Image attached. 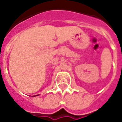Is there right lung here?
<instances>
[{
	"mask_svg": "<svg viewBox=\"0 0 122 122\" xmlns=\"http://www.w3.org/2000/svg\"><path fill=\"white\" fill-rule=\"evenodd\" d=\"M38 95H35V96H38ZM35 96H34V97H35Z\"/></svg>",
	"mask_w": 122,
	"mask_h": 122,
	"instance_id": "right-lung-1",
	"label": "right lung"
}]
</instances>
